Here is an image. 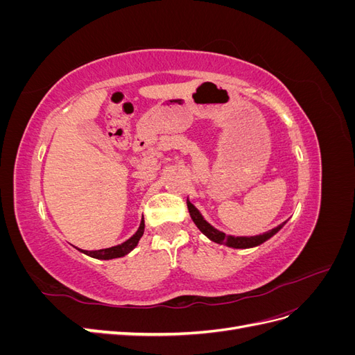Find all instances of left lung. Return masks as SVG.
Wrapping results in <instances>:
<instances>
[{"mask_svg": "<svg viewBox=\"0 0 355 355\" xmlns=\"http://www.w3.org/2000/svg\"><path fill=\"white\" fill-rule=\"evenodd\" d=\"M187 204H188L191 219L194 220V223L197 225V228L204 235H206L209 240L218 243V244H225L228 247H232V249H249V247L259 245V244L265 243L266 240H270L272 235H275L278 231H280L284 227V223H286L284 222L282 225H278L277 228L268 231V232H263V234H259V235H253V237H234V235H227L225 232L211 227V225L202 218V214L200 213V210L189 200H187Z\"/></svg>", "mask_w": 355, "mask_h": 355, "instance_id": "1", "label": "left lung"}]
</instances>
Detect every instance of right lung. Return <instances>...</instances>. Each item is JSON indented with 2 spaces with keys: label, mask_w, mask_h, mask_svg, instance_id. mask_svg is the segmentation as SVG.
Returning <instances> with one entry per match:
<instances>
[{
  "label": "right lung",
  "mask_w": 355,
  "mask_h": 355,
  "mask_svg": "<svg viewBox=\"0 0 355 355\" xmlns=\"http://www.w3.org/2000/svg\"><path fill=\"white\" fill-rule=\"evenodd\" d=\"M144 231H145V222H144V218H142L137 231L127 241L118 244V245H114V247H110V249H101V250H81V249H78V250L85 253V254L92 256V257H96V259H102V261L115 259V257H121L127 253H130L137 245L139 240H141V237L144 235Z\"/></svg>",
  "instance_id": "obj_1"
}]
</instances>
